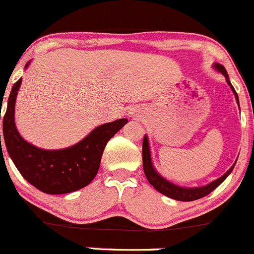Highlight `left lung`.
<instances>
[{
    "mask_svg": "<svg viewBox=\"0 0 254 254\" xmlns=\"http://www.w3.org/2000/svg\"><path fill=\"white\" fill-rule=\"evenodd\" d=\"M215 67H216L217 71H220V72H221L222 75L226 77L227 83L230 84L231 89L234 91L235 97H236V101L238 103V96H237L236 91H235V88L232 87L231 82H230L229 75H227L225 67L222 65H217V64H215ZM238 106H240V103H238ZM142 162H143V165H142L143 172H145V176H146V178H147L148 183H150L151 186H153V188H155L156 190L160 191V193H162L163 195L168 196V198L176 199V200H179V201H193V200H196V199L204 198V196L211 193L215 188H217V187H219L220 184H221L222 182L226 179V177L232 172L235 165H236V163H235V165L232 166V167L230 168V170L227 171L224 176L220 177V178H217L216 181L211 182V183L207 184V186L196 187V188H182V187H178V186H176V184L171 183V182L166 181L163 177H161L155 171V168H153V166H152V162H151L150 148H148L147 136L143 137V141H142Z\"/></svg>",
    "mask_w": 254,
    "mask_h": 254,
    "instance_id": "8db88e82",
    "label": "left lung"
}]
</instances>
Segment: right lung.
<instances>
[{
    "mask_svg": "<svg viewBox=\"0 0 254 254\" xmlns=\"http://www.w3.org/2000/svg\"><path fill=\"white\" fill-rule=\"evenodd\" d=\"M20 82L22 78L12 87L3 115L4 143L17 170L32 186L48 194L71 193L88 186L98 172L107 142L127 124V119L97 127L71 147L42 150L22 139L14 125V103Z\"/></svg>",
    "mask_w": 254,
    "mask_h": 254,
    "instance_id": "right-lung-1",
    "label": "right lung"
}]
</instances>
